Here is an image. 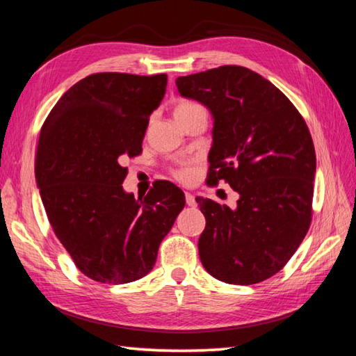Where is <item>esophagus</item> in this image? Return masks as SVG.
<instances>
[{
    "label": "esophagus",
    "mask_w": 356,
    "mask_h": 356,
    "mask_svg": "<svg viewBox=\"0 0 356 356\" xmlns=\"http://www.w3.org/2000/svg\"><path fill=\"white\" fill-rule=\"evenodd\" d=\"M185 200H186V205H188V207H196L197 205L195 195H191V193H188V191L185 193Z\"/></svg>",
    "instance_id": "obj_1"
}]
</instances>
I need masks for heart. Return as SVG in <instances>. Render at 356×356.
<instances>
[{"mask_svg": "<svg viewBox=\"0 0 356 356\" xmlns=\"http://www.w3.org/2000/svg\"><path fill=\"white\" fill-rule=\"evenodd\" d=\"M202 108L204 107L196 101L180 99L176 102V106H174L172 113H174V118H176V121H180V120L186 118V116H190L191 113L202 111ZM193 172H195V168H193V165H185L182 168L174 170V176H176V179L182 180V182H186V180H190L193 177Z\"/></svg>", "mask_w": 356, "mask_h": 356, "instance_id": "b5f03b06", "label": "heart"}]
</instances>
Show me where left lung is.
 <instances>
[{"label": "left lung", "instance_id": "left-lung-1", "mask_svg": "<svg viewBox=\"0 0 356 356\" xmlns=\"http://www.w3.org/2000/svg\"><path fill=\"white\" fill-rule=\"evenodd\" d=\"M215 118L207 180L227 182L236 209L196 197L205 216L199 257L230 285H254L285 266L312 224L316 152L303 116L255 71L222 65L176 79Z\"/></svg>", "mask_w": 356, "mask_h": 356}]
</instances>
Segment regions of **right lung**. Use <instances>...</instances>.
I'll return each mask as SVG.
<instances>
[{
    "instance_id": "obj_1",
    "label": "right lung",
    "mask_w": 356,
    "mask_h": 356,
    "mask_svg": "<svg viewBox=\"0 0 356 356\" xmlns=\"http://www.w3.org/2000/svg\"><path fill=\"white\" fill-rule=\"evenodd\" d=\"M168 76L95 73L62 95L44 120L35 179L56 236L82 274L101 283L151 273L161 240L185 207L171 182L143 199L122 190L124 159L141 154Z\"/></svg>"
}]
</instances>
